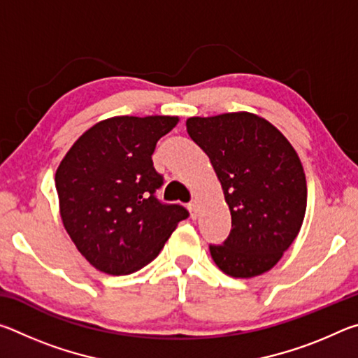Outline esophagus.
<instances>
[{
    "instance_id": "1",
    "label": "esophagus",
    "mask_w": 358,
    "mask_h": 358,
    "mask_svg": "<svg viewBox=\"0 0 358 358\" xmlns=\"http://www.w3.org/2000/svg\"><path fill=\"white\" fill-rule=\"evenodd\" d=\"M187 210H189L192 220H196V216H197V203L196 202L187 203Z\"/></svg>"
}]
</instances>
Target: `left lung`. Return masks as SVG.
Returning <instances> with one entry per match:
<instances>
[{"label": "left lung", "mask_w": 358, "mask_h": 358, "mask_svg": "<svg viewBox=\"0 0 358 358\" xmlns=\"http://www.w3.org/2000/svg\"><path fill=\"white\" fill-rule=\"evenodd\" d=\"M186 131L210 157L232 216L227 240L210 246L217 268L243 280L271 270L305 220L306 177L296 151L250 112L191 117Z\"/></svg>", "instance_id": "8db88e82"}]
</instances>
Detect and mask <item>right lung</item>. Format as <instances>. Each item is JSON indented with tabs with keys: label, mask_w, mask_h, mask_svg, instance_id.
<instances>
[{
	"label": "right lung",
	"mask_w": 358,
	"mask_h": 358,
	"mask_svg": "<svg viewBox=\"0 0 358 358\" xmlns=\"http://www.w3.org/2000/svg\"><path fill=\"white\" fill-rule=\"evenodd\" d=\"M178 117H112L77 138L59 162L55 187L66 232L78 252L107 275H129L150 264L187 217L162 205V177L151 155Z\"/></svg>",
	"instance_id": "right-lung-1"
}]
</instances>
